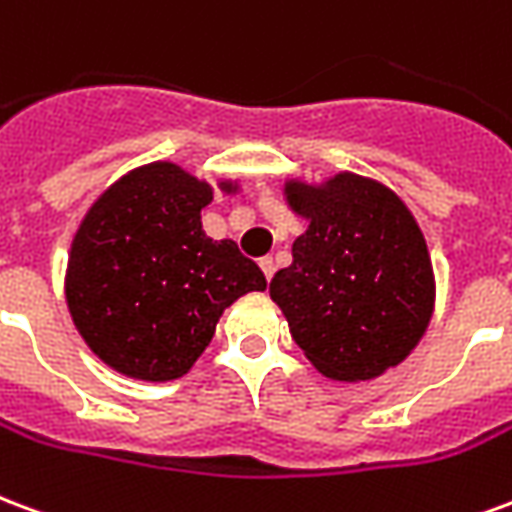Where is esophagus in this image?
I'll list each match as a JSON object with an SVG mask.
<instances>
[{"label": "esophagus", "instance_id": "34e87169", "mask_svg": "<svg viewBox=\"0 0 512 512\" xmlns=\"http://www.w3.org/2000/svg\"><path fill=\"white\" fill-rule=\"evenodd\" d=\"M259 267H261V272H264V278L270 281L272 272H275V261H272V256H264V259L259 261Z\"/></svg>", "mask_w": 512, "mask_h": 512}]
</instances>
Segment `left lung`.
Here are the masks:
<instances>
[{
    "label": "left lung",
    "instance_id": "1",
    "mask_svg": "<svg viewBox=\"0 0 512 512\" xmlns=\"http://www.w3.org/2000/svg\"><path fill=\"white\" fill-rule=\"evenodd\" d=\"M308 231L275 272L272 300L324 376L365 382L412 352L434 311V270L423 231L393 190L338 174L322 188L289 182Z\"/></svg>",
    "mask_w": 512,
    "mask_h": 512
}]
</instances>
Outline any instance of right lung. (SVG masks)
<instances>
[{
    "label": "right lung",
    "mask_w": 512,
    "mask_h": 512,
    "mask_svg": "<svg viewBox=\"0 0 512 512\" xmlns=\"http://www.w3.org/2000/svg\"><path fill=\"white\" fill-rule=\"evenodd\" d=\"M210 201L207 182L174 163H149L114 182L81 223L67 261V305L89 349L119 374L147 382L188 374L220 313L267 289L237 242L201 231L199 212Z\"/></svg>",
    "instance_id": "1"
}]
</instances>
